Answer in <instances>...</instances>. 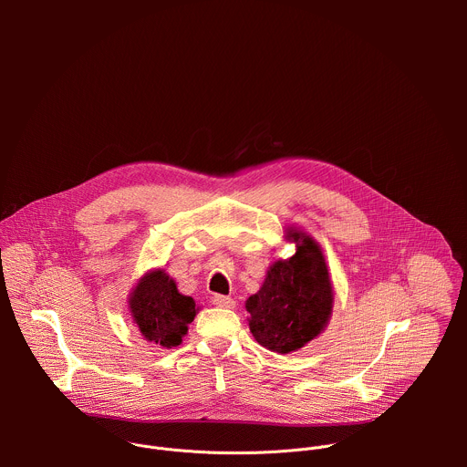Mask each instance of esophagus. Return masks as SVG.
<instances>
[{
    "label": "esophagus",
    "mask_w": 467,
    "mask_h": 467,
    "mask_svg": "<svg viewBox=\"0 0 467 467\" xmlns=\"http://www.w3.org/2000/svg\"><path fill=\"white\" fill-rule=\"evenodd\" d=\"M213 305H216V306H220V308H234V299H231V297H227V296H214L213 297Z\"/></svg>",
    "instance_id": "esophagus-1"
}]
</instances>
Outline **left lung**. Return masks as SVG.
I'll use <instances>...</instances> for the list:
<instances>
[{
	"label": "left lung",
	"instance_id": "left-lung-1",
	"mask_svg": "<svg viewBox=\"0 0 467 467\" xmlns=\"http://www.w3.org/2000/svg\"><path fill=\"white\" fill-rule=\"evenodd\" d=\"M286 240L296 242V254L270 265L260 290L245 301L249 330L270 351L286 355L305 348L327 327L332 283L317 242L290 227Z\"/></svg>",
	"mask_w": 467,
	"mask_h": 467
}]
</instances>
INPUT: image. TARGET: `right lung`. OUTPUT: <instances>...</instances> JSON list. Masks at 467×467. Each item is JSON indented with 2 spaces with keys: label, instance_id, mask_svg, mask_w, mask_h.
Returning a JSON list of instances; mask_svg holds the SVG:
<instances>
[{
  "label": "right lung",
  "instance_id": "obj_1",
  "mask_svg": "<svg viewBox=\"0 0 467 467\" xmlns=\"http://www.w3.org/2000/svg\"><path fill=\"white\" fill-rule=\"evenodd\" d=\"M129 310L148 342L171 349L182 342L199 308L192 297L179 294L175 281L164 270H153L132 288Z\"/></svg>",
  "mask_w": 467,
  "mask_h": 467
}]
</instances>
